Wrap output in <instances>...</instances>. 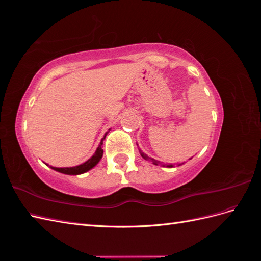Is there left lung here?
<instances>
[{
	"instance_id": "left-lung-1",
	"label": "left lung",
	"mask_w": 261,
	"mask_h": 261,
	"mask_svg": "<svg viewBox=\"0 0 261 261\" xmlns=\"http://www.w3.org/2000/svg\"><path fill=\"white\" fill-rule=\"evenodd\" d=\"M138 146V145H137ZM139 152H140V155L141 156H143L144 158V159L145 160H148V161H150V162H152L153 164H155V165H160L161 164V162L160 161H158V160H154V159H152V158H150V156H148L145 152H143V151H141V150L139 149ZM162 165V167H167V168H173V167H174V165H173V164H168V165H164V164H161ZM178 165H180V164H178Z\"/></svg>"
}]
</instances>
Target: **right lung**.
<instances>
[{"mask_svg": "<svg viewBox=\"0 0 261 261\" xmlns=\"http://www.w3.org/2000/svg\"><path fill=\"white\" fill-rule=\"evenodd\" d=\"M108 133L109 132H107L105 134L103 138L101 139L100 145L98 146L96 152H94L90 159H88L86 162H84L80 165H76V167H72V168H54V167H50V168L53 169L54 171H58L60 173H63V174H67V175H80V174H83V173L88 172L89 170H91L92 168L96 167V165L99 163V161L101 160L102 155H103V149H102V145H103V140L106 139V136H107ZM46 165H48V164H46Z\"/></svg>", "mask_w": 261, "mask_h": 261, "instance_id": "1", "label": "right lung"}]
</instances>
